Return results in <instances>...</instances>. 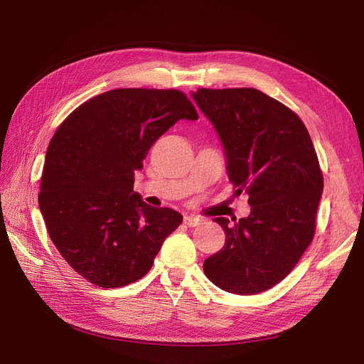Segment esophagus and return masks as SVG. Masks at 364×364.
I'll use <instances>...</instances> for the list:
<instances>
[{"label": "esophagus", "mask_w": 364, "mask_h": 364, "mask_svg": "<svg viewBox=\"0 0 364 364\" xmlns=\"http://www.w3.org/2000/svg\"><path fill=\"white\" fill-rule=\"evenodd\" d=\"M200 222H202V218L197 217V215H185V217H183V223H185L186 226H190V228L197 226Z\"/></svg>", "instance_id": "esophagus-1"}]
</instances>
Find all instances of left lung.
<instances>
[{"label": "left lung", "mask_w": 364, "mask_h": 364, "mask_svg": "<svg viewBox=\"0 0 364 364\" xmlns=\"http://www.w3.org/2000/svg\"><path fill=\"white\" fill-rule=\"evenodd\" d=\"M222 139L235 193H247V218L225 229L222 250L205 259L217 287L235 294L272 289L294 269L316 232L323 174L310 134L290 107L253 87L193 94Z\"/></svg>", "instance_id": "left-lung-1"}]
</instances>
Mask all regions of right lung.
<instances>
[{"instance_id": "1", "label": "right lung", "mask_w": 364, "mask_h": 364, "mask_svg": "<svg viewBox=\"0 0 364 364\" xmlns=\"http://www.w3.org/2000/svg\"><path fill=\"white\" fill-rule=\"evenodd\" d=\"M182 118H199L182 91L119 87L82 103L53 135L41 213L65 261L97 287L146 277L182 223L178 211L153 208L134 191L150 147Z\"/></svg>"}]
</instances>
